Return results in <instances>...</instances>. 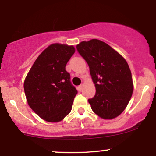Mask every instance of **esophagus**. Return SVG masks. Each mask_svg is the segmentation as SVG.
I'll return each mask as SVG.
<instances>
[{
  "label": "esophagus",
  "mask_w": 156,
  "mask_h": 156,
  "mask_svg": "<svg viewBox=\"0 0 156 156\" xmlns=\"http://www.w3.org/2000/svg\"><path fill=\"white\" fill-rule=\"evenodd\" d=\"M83 85L78 86V91H81L82 89H83Z\"/></svg>",
  "instance_id": "34e87169"
}]
</instances>
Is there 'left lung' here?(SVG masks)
I'll list each match as a JSON object with an SVG mask.
<instances>
[{"instance_id": "1", "label": "left lung", "mask_w": 156, "mask_h": 156, "mask_svg": "<svg viewBox=\"0 0 156 156\" xmlns=\"http://www.w3.org/2000/svg\"><path fill=\"white\" fill-rule=\"evenodd\" d=\"M77 50L89 67L96 89L88 101L92 111L104 119L122 113L133 91V79L126 60L103 41L93 39L77 44Z\"/></svg>"}]
</instances>
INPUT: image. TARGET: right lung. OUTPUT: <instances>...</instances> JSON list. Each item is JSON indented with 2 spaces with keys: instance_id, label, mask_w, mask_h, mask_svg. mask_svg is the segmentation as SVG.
Masks as SVG:
<instances>
[{
  "instance_id": "obj_1",
  "label": "right lung",
  "mask_w": 156,
  "mask_h": 156,
  "mask_svg": "<svg viewBox=\"0 0 156 156\" xmlns=\"http://www.w3.org/2000/svg\"><path fill=\"white\" fill-rule=\"evenodd\" d=\"M76 49L54 43L41 53L24 81L27 102L39 117L50 122L62 121L71 112L78 93L65 67Z\"/></svg>"
}]
</instances>
